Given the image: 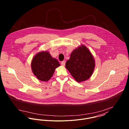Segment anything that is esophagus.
<instances>
[{"mask_svg": "<svg viewBox=\"0 0 129 129\" xmlns=\"http://www.w3.org/2000/svg\"><path fill=\"white\" fill-rule=\"evenodd\" d=\"M65 64H66L65 61H61V64L62 66H65Z\"/></svg>", "mask_w": 129, "mask_h": 129, "instance_id": "1", "label": "esophagus"}]
</instances>
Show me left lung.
Returning a JSON list of instances; mask_svg holds the SVG:
<instances>
[{
  "label": "left lung",
  "instance_id": "8db88e82",
  "mask_svg": "<svg viewBox=\"0 0 129 129\" xmlns=\"http://www.w3.org/2000/svg\"><path fill=\"white\" fill-rule=\"evenodd\" d=\"M94 58L89 50L84 46L74 50L66 63V68L77 82L88 79L94 70Z\"/></svg>",
  "mask_w": 129,
  "mask_h": 129
}]
</instances>
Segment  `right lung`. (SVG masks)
<instances>
[{"mask_svg":"<svg viewBox=\"0 0 129 129\" xmlns=\"http://www.w3.org/2000/svg\"><path fill=\"white\" fill-rule=\"evenodd\" d=\"M59 66L58 61L48 52L39 53L31 62L33 74L38 79L43 81L49 80L52 77L55 69Z\"/></svg>","mask_w":129,"mask_h":129,"instance_id":"1","label":"right lung"}]
</instances>
